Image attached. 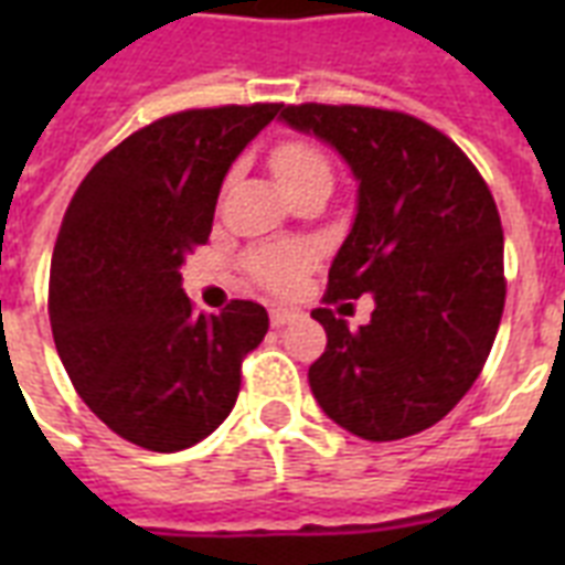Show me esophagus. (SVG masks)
<instances>
[{
  "label": "esophagus",
  "instance_id": "1",
  "mask_svg": "<svg viewBox=\"0 0 565 565\" xmlns=\"http://www.w3.org/2000/svg\"><path fill=\"white\" fill-rule=\"evenodd\" d=\"M299 317L296 310H287V308H275L269 310V322H273V328H284V326H290L292 319Z\"/></svg>",
  "mask_w": 565,
  "mask_h": 565
}]
</instances>
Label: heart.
Segmentation results:
<instances>
[{
    "label": "heart",
    "instance_id": "b5f03b06",
    "mask_svg": "<svg viewBox=\"0 0 565 565\" xmlns=\"http://www.w3.org/2000/svg\"><path fill=\"white\" fill-rule=\"evenodd\" d=\"M269 170H273L278 188H299L305 181H331V161L328 154L310 140H281L269 154ZM313 264V255L301 246L287 248H264L248 257V269L266 290L290 292L301 281Z\"/></svg>",
    "mask_w": 565,
    "mask_h": 565
}]
</instances>
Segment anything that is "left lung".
<instances>
[{"label": "left lung", "mask_w": 565, "mask_h": 565, "mask_svg": "<svg viewBox=\"0 0 565 565\" xmlns=\"http://www.w3.org/2000/svg\"><path fill=\"white\" fill-rule=\"evenodd\" d=\"M281 119L337 149L358 179L326 301L375 299L358 331L328 308L310 313L328 334L308 372L313 398L354 437H413L469 393L499 334V207L460 146L411 114L308 102Z\"/></svg>", "instance_id": "8db88e82"}]
</instances>
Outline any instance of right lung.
Listing matches in <instances>:
<instances>
[{
    "label": "right lung",
    "instance_id": "right-lung-1",
    "mask_svg": "<svg viewBox=\"0 0 565 565\" xmlns=\"http://www.w3.org/2000/svg\"><path fill=\"white\" fill-rule=\"evenodd\" d=\"M281 105L181 110L126 137L78 184L49 273L57 358L128 443L181 451L220 428L269 331L257 301L193 313L181 266L211 237L222 179Z\"/></svg>",
    "mask_w": 565,
    "mask_h": 565
}]
</instances>
